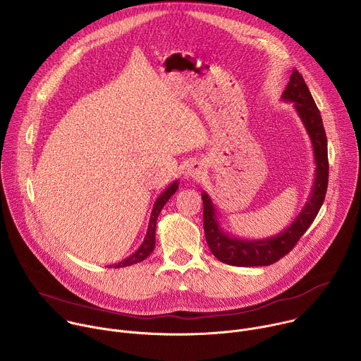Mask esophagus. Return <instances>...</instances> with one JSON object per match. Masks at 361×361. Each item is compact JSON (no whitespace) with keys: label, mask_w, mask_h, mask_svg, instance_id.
Segmentation results:
<instances>
[{"label":"esophagus","mask_w":361,"mask_h":361,"mask_svg":"<svg viewBox=\"0 0 361 361\" xmlns=\"http://www.w3.org/2000/svg\"><path fill=\"white\" fill-rule=\"evenodd\" d=\"M187 174H188V177H191V178L200 180V178H202L204 174H205V167H204V164H202L201 161H192V163L188 166V169H187Z\"/></svg>","instance_id":"1"}]
</instances>
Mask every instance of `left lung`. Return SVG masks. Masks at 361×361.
Returning a JSON list of instances; mask_svg holds the SVG:
<instances>
[{"mask_svg": "<svg viewBox=\"0 0 361 361\" xmlns=\"http://www.w3.org/2000/svg\"><path fill=\"white\" fill-rule=\"evenodd\" d=\"M281 98L294 102V109L313 144L316 174L312 192L300 214L286 230L263 240H241L226 233L219 224L217 210L212 198L207 192H202L205 240L216 259L228 266L262 267L279 262L293 250L300 237L312 226L326 197L329 184L327 137L313 95L297 70H293Z\"/></svg>", "mask_w": 361, "mask_h": 361, "instance_id": "1", "label": "left lung"}]
</instances>
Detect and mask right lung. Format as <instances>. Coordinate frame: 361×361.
Segmentation results:
<instances>
[{
    "label": "right lung",
    "instance_id": "add662e5",
    "mask_svg": "<svg viewBox=\"0 0 361 361\" xmlns=\"http://www.w3.org/2000/svg\"><path fill=\"white\" fill-rule=\"evenodd\" d=\"M177 188H178V180L173 181V183L159 195V198L156 200V202H154V207H152V212H151V216H149V223H148L147 234H145V237H144L142 244L138 247V250L134 251L131 255H128L127 259H124V260H121V262H118V263L110 264L109 267L120 269V267H127V266L137 264V263L145 260L147 257L152 252L154 247H156V224H157L159 214L161 213L163 207L166 205V202L170 200V197L177 191Z\"/></svg>",
    "mask_w": 361,
    "mask_h": 361
}]
</instances>
